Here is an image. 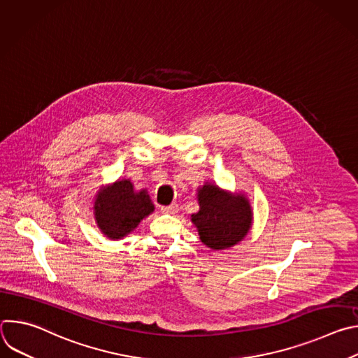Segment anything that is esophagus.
<instances>
[{
	"mask_svg": "<svg viewBox=\"0 0 358 358\" xmlns=\"http://www.w3.org/2000/svg\"><path fill=\"white\" fill-rule=\"evenodd\" d=\"M160 210H162V213H164V214H176V213L178 211V207L176 206V203H173V206H169V207H162Z\"/></svg>",
	"mask_w": 358,
	"mask_h": 358,
	"instance_id": "esophagus-1",
	"label": "esophagus"
}]
</instances>
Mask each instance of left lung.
<instances>
[{
    "mask_svg": "<svg viewBox=\"0 0 358 358\" xmlns=\"http://www.w3.org/2000/svg\"><path fill=\"white\" fill-rule=\"evenodd\" d=\"M199 210L191 215L201 242L213 250L235 246L252 228L253 211L243 192H231L214 182L196 188Z\"/></svg>",
    "mask_w": 358,
    "mask_h": 358,
    "instance_id": "obj_1",
    "label": "left lung"
}]
</instances>
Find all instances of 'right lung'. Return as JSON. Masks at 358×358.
Here are the masks:
<instances>
[{
	"label": "right lung",
	"mask_w": 358,
	"mask_h": 358,
	"mask_svg": "<svg viewBox=\"0 0 358 358\" xmlns=\"http://www.w3.org/2000/svg\"><path fill=\"white\" fill-rule=\"evenodd\" d=\"M155 213L145 188L136 189L129 178L101 185L93 199V218L108 239L120 241Z\"/></svg>",
	"instance_id": "add662e5"
}]
</instances>
